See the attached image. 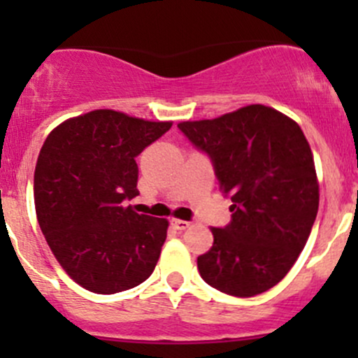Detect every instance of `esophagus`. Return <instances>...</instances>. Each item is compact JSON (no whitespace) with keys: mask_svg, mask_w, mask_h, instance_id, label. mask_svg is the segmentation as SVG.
I'll return each mask as SVG.
<instances>
[{"mask_svg":"<svg viewBox=\"0 0 358 358\" xmlns=\"http://www.w3.org/2000/svg\"><path fill=\"white\" fill-rule=\"evenodd\" d=\"M171 225L175 227L176 230H185L190 227V222H185V220H180V218H171Z\"/></svg>","mask_w":358,"mask_h":358,"instance_id":"esophagus-1","label":"esophagus"}]
</instances>
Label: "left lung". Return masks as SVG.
I'll return each mask as SVG.
<instances>
[{"label":"left lung","instance_id":"1","mask_svg":"<svg viewBox=\"0 0 358 358\" xmlns=\"http://www.w3.org/2000/svg\"><path fill=\"white\" fill-rule=\"evenodd\" d=\"M178 128L208 152L232 199V222L211 229L213 246L197 258L201 277L239 298L268 291L294 265L319 211L308 140L298 122L262 103Z\"/></svg>","mask_w":358,"mask_h":358}]
</instances>
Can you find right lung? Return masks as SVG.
<instances>
[{"instance_id":"right-lung-1","label":"right lung","mask_w":358,"mask_h":358,"mask_svg":"<svg viewBox=\"0 0 358 358\" xmlns=\"http://www.w3.org/2000/svg\"><path fill=\"white\" fill-rule=\"evenodd\" d=\"M96 109L50 131L34 171L39 227L67 275L96 294L138 286L156 268L168 220L138 215L135 157L171 128Z\"/></svg>"}]
</instances>
